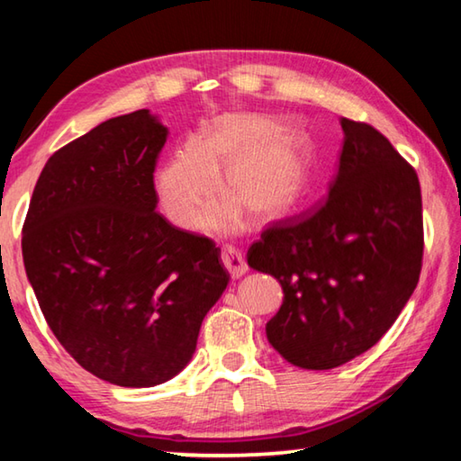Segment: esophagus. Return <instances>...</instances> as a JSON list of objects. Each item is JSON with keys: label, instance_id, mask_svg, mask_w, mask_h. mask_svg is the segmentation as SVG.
Instances as JSON below:
<instances>
[{"label": "esophagus", "instance_id": "obj_1", "mask_svg": "<svg viewBox=\"0 0 461 461\" xmlns=\"http://www.w3.org/2000/svg\"><path fill=\"white\" fill-rule=\"evenodd\" d=\"M221 260H223V264H225V268L230 270L231 278H240V276L246 275L248 264H246L244 254H241L240 249L231 248V246H225V248L221 249Z\"/></svg>", "mask_w": 461, "mask_h": 461}]
</instances>
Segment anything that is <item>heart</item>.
<instances>
[{
  "label": "heart",
  "instance_id": "b5f03b06",
  "mask_svg": "<svg viewBox=\"0 0 461 461\" xmlns=\"http://www.w3.org/2000/svg\"><path fill=\"white\" fill-rule=\"evenodd\" d=\"M307 146L299 134L283 130L267 115H225L201 131L194 146L176 150L156 173V197L176 228H193L221 189L233 201L212 209L203 223L217 231H236L242 209L258 221L285 215L307 185Z\"/></svg>",
  "mask_w": 461,
  "mask_h": 461
}]
</instances>
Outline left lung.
<instances>
[{
    "label": "left lung",
    "mask_w": 461,
    "mask_h": 461,
    "mask_svg": "<svg viewBox=\"0 0 461 461\" xmlns=\"http://www.w3.org/2000/svg\"><path fill=\"white\" fill-rule=\"evenodd\" d=\"M330 194L275 221L248 249L254 270L285 291L267 323L272 348L299 368L330 370L384 335L419 283L423 201L419 176L370 123L341 118Z\"/></svg>",
    "instance_id": "left-lung-1"
}]
</instances>
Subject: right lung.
I'll return each mask as SVG.
<instances>
[{
	"instance_id": "add662e5",
	"label": "right lung",
	"mask_w": 461,
	"mask_h": 461,
	"mask_svg": "<svg viewBox=\"0 0 461 461\" xmlns=\"http://www.w3.org/2000/svg\"><path fill=\"white\" fill-rule=\"evenodd\" d=\"M167 128L148 109L112 118L46 162L22 254L46 323L97 378L162 384L194 354L230 283L221 249L156 212Z\"/></svg>"
}]
</instances>
